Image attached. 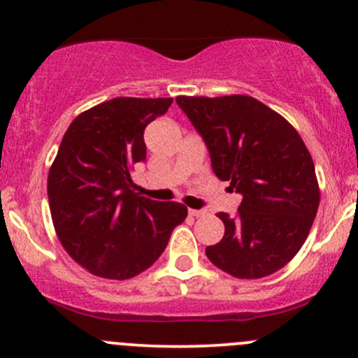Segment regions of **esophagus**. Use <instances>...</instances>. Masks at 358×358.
<instances>
[{
  "instance_id": "esophagus-1",
  "label": "esophagus",
  "mask_w": 358,
  "mask_h": 358,
  "mask_svg": "<svg viewBox=\"0 0 358 358\" xmlns=\"http://www.w3.org/2000/svg\"><path fill=\"white\" fill-rule=\"evenodd\" d=\"M188 213H190L192 217H203L207 212H205V210H196V208H190V210H188Z\"/></svg>"
}]
</instances>
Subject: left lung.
<instances>
[{"instance_id": "left-lung-1", "label": "left lung", "mask_w": 358, "mask_h": 358, "mask_svg": "<svg viewBox=\"0 0 358 358\" xmlns=\"http://www.w3.org/2000/svg\"><path fill=\"white\" fill-rule=\"evenodd\" d=\"M210 155L213 173L242 195L236 217L219 212L225 234L205 254L241 279L291 261L316 217L320 190L310 151L293 126L249 96L176 97Z\"/></svg>"}]
</instances>
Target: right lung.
<instances>
[{"label":"right lung","mask_w":358,"mask_h":358,"mask_svg":"<svg viewBox=\"0 0 358 358\" xmlns=\"http://www.w3.org/2000/svg\"><path fill=\"white\" fill-rule=\"evenodd\" d=\"M173 99L116 97L77 116L48 173L57 236L89 273L129 279L155 264L187 207L139 196L131 170L145 163V129Z\"/></svg>","instance_id":"obj_1"}]
</instances>
